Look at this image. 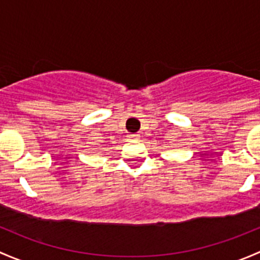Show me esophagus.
<instances>
[{
  "label": "esophagus",
  "mask_w": 260,
  "mask_h": 260,
  "mask_svg": "<svg viewBox=\"0 0 260 260\" xmlns=\"http://www.w3.org/2000/svg\"><path fill=\"white\" fill-rule=\"evenodd\" d=\"M141 136L138 133H135V135H129L128 136V140L129 141H140Z\"/></svg>",
  "instance_id": "esophagus-1"
}]
</instances>
